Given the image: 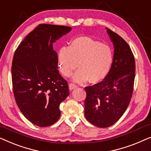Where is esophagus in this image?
I'll return each instance as SVG.
<instances>
[{"label": "esophagus", "instance_id": "obj_1", "mask_svg": "<svg viewBox=\"0 0 151 151\" xmlns=\"http://www.w3.org/2000/svg\"><path fill=\"white\" fill-rule=\"evenodd\" d=\"M77 87H78V86L76 84H73V83H70L69 84V89L70 90H73V89H74V88H76Z\"/></svg>", "mask_w": 151, "mask_h": 151}]
</instances>
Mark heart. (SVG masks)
I'll return each instance as SVG.
<instances>
[{
    "label": "heart",
    "mask_w": 151,
    "mask_h": 151,
    "mask_svg": "<svg viewBox=\"0 0 151 151\" xmlns=\"http://www.w3.org/2000/svg\"><path fill=\"white\" fill-rule=\"evenodd\" d=\"M58 62L62 73L67 77L78 66L80 69L74 75V81L84 82L88 79L91 83H98L110 71L113 53L107 45L89 37L80 36L73 39L68 47L60 49Z\"/></svg>",
    "instance_id": "heart-1"
}]
</instances>
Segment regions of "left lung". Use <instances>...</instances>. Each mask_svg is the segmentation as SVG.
<instances>
[{"label": "left lung", "instance_id": "left-lung-1", "mask_svg": "<svg viewBox=\"0 0 151 151\" xmlns=\"http://www.w3.org/2000/svg\"><path fill=\"white\" fill-rule=\"evenodd\" d=\"M106 29L115 48L111 69L102 82L84 88V115L100 128L111 127L124 113L133 95L135 75V58L129 45Z\"/></svg>", "mask_w": 151, "mask_h": 151}]
</instances>
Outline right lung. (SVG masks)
Returning <instances> with one entry per match:
<instances>
[{"mask_svg": "<svg viewBox=\"0 0 151 151\" xmlns=\"http://www.w3.org/2000/svg\"><path fill=\"white\" fill-rule=\"evenodd\" d=\"M71 27L40 24L20 43L12 66L13 93L24 116L34 124L49 127L60 116L59 105L69 95V85L58 70L53 42Z\"/></svg>", "mask_w": 151, "mask_h": 151, "instance_id": "add662e5", "label": "right lung"}]
</instances>
